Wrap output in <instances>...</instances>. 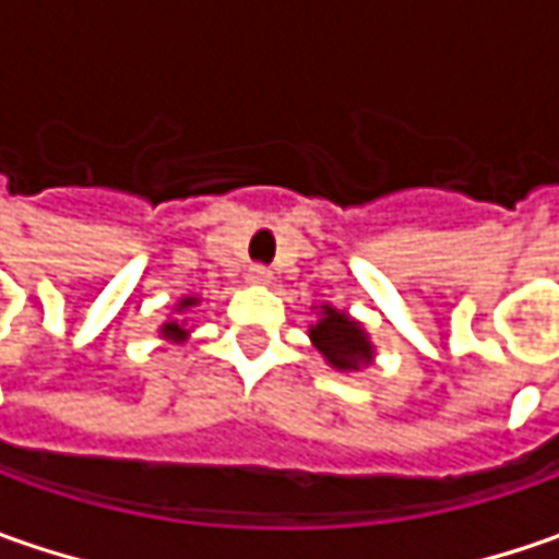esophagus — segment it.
<instances>
[{
    "label": "esophagus",
    "mask_w": 559,
    "mask_h": 559,
    "mask_svg": "<svg viewBox=\"0 0 559 559\" xmlns=\"http://www.w3.org/2000/svg\"><path fill=\"white\" fill-rule=\"evenodd\" d=\"M246 280L251 286H267L270 283V270L261 267V264H254V267H248Z\"/></svg>",
    "instance_id": "1"
}]
</instances>
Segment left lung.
<instances>
[{
	"label": "left lung",
	"instance_id": "1",
	"mask_svg": "<svg viewBox=\"0 0 559 559\" xmlns=\"http://www.w3.org/2000/svg\"><path fill=\"white\" fill-rule=\"evenodd\" d=\"M317 320L311 323V345L323 355V360L338 373L367 370L376 360V345L367 326L348 311H338L330 301L317 305Z\"/></svg>",
	"mask_w": 559,
	"mask_h": 559
}]
</instances>
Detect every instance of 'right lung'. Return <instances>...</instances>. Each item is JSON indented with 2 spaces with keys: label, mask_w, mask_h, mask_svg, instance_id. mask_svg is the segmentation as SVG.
Here are the masks:
<instances>
[{
  "label": "right lung",
  "mask_w": 559,
  "mask_h": 559,
  "mask_svg": "<svg viewBox=\"0 0 559 559\" xmlns=\"http://www.w3.org/2000/svg\"><path fill=\"white\" fill-rule=\"evenodd\" d=\"M199 305H202L199 295H183V298L170 308L174 317H167L162 326H158V338H164L167 345H183L186 338H189V333H192V326H189V320H183V313L192 311V308H199Z\"/></svg>",
  "instance_id": "right-lung-1"
}]
</instances>
